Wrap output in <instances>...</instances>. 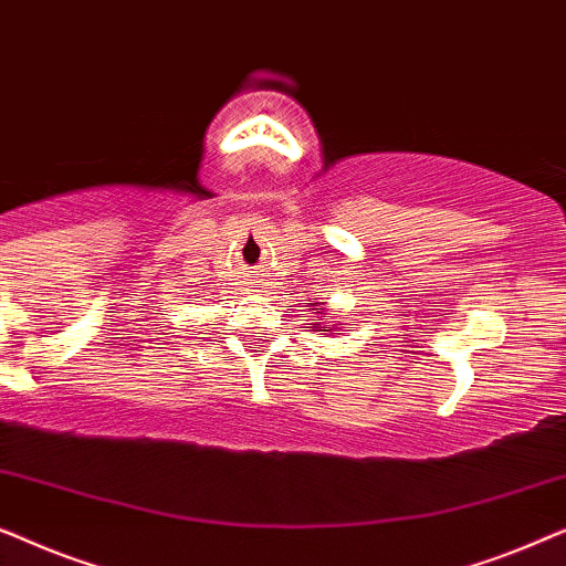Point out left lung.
<instances>
[{"label": "left lung", "instance_id": "8db88e82", "mask_svg": "<svg viewBox=\"0 0 566 566\" xmlns=\"http://www.w3.org/2000/svg\"><path fill=\"white\" fill-rule=\"evenodd\" d=\"M314 324H316V322H314ZM316 332H332V327H324V329L316 327ZM335 335H337V329H335Z\"/></svg>", "mask_w": 566, "mask_h": 566}]
</instances>
